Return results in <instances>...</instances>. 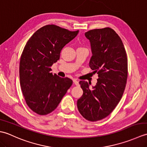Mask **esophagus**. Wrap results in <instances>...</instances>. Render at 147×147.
I'll use <instances>...</instances> for the list:
<instances>
[{
  "instance_id": "1",
  "label": "esophagus",
  "mask_w": 147,
  "mask_h": 147,
  "mask_svg": "<svg viewBox=\"0 0 147 147\" xmlns=\"http://www.w3.org/2000/svg\"><path fill=\"white\" fill-rule=\"evenodd\" d=\"M73 83H74V84H75L76 85H79L78 81L76 80H73Z\"/></svg>"
}]
</instances>
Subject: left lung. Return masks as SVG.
I'll use <instances>...</instances> for the list:
<instances>
[{"label": "left lung", "instance_id": "1", "mask_svg": "<svg viewBox=\"0 0 147 147\" xmlns=\"http://www.w3.org/2000/svg\"><path fill=\"white\" fill-rule=\"evenodd\" d=\"M85 35L92 52L89 66L98 78L92 90L91 83L80 81L83 94L77 107L84 118L94 122L108 116L121 99L127 78V58L121 38L111 28L92 30Z\"/></svg>", "mask_w": 147, "mask_h": 147}]
</instances>
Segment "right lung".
Masks as SVG:
<instances>
[{"label":"right lung","mask_w":147,"mask_h":147,"mask_svg":"<svg viewBox=\"0 0 147 147\" xmlns=\"http://www.w3.org/2000/svg\"><path fill=\"white\" fill-rule=\"evenodd\" d=\"M78 32L49 24L27 42L20 59V85L26 104L35 113L42 115L54 111L73 84L69 78L51 73V67Z\"/></svg>","instance_id":"right-lung-1"}]
</instances>
